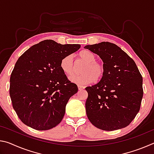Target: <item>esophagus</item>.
I'll list each match as a JSON object with an SVG mask.
<instances>
[{
	"instance_id": "1",
	"label": "esophagus",
	"mask_w": 154,
	"mask_h": 154,
	"mask_svg": "<svg viewBox=\"0 0 154 154\" xmlns=\"http://www.w3.org/2000/svg\"><path fill=\"white\" fill-rule=\"evenodd\" d=\"M85 88L84 86H82V85H78V89L79 90H82Z\"/></svg>"
}]
</instances>
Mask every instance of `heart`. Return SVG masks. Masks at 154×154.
I'll use <instances>...</instances> for the list:
<instances>
[{
  "mask_svg": "<svg viewBox=\"0 0 154 154\" xmlns=\"http://www.w3.org/2000/svg\"><path fill=\"white\" fill-rule=\"evenodd\" d=\"M80 58L85 62L82 69V74L70 77V81L78 85H87L96 80H100L105 73V66L103 62L96 60V56L92 51L83 50L79 54ZM60 68L67 76H71L75 72L73 56L69 54L62 58Z\"/></svg>",
  "mask_w": 154,
  "mask_h": 154,
  "instance_id": "1",
  "label": "heart"
}]
</instances>
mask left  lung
I'll list each match as a JSON object with an SVG mask.
<instances>
[{
    "instance_id": "1",
    "label": "left lung",
    "mask_w": 154,
    "mask_h": 154,
    "mask_svg": "<svg viewBox=\"0 0 154 154\" xmlns=\"http://www.w3.org/2000/svg\"><path fill=\"white\" fill-rule=\"evenodd\" d=\"M84 48L100 56L105 66L100 82L85 88L88 119L106 131L126 127L139 113L143 96V77L136 63L114 43L101 42Z\"/></svg>"
}]
</instances>
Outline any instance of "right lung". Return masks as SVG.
I'll return each instance as SVG.
<instances>
[{
  "label": "right lung",
  "mask_w": 154,
  "mask_h": 154,
  "mask_svg": "<svg viewBox=\"0 0 154 154\" xmlns=\"http://www.w3.org/2000/svg\"><path fill=\"white\" fill-rule=\"evenodd\" d=\"M80 47L45 40L18 58L10 77L9 94L18 118L26 126L46 130L60 123L68 101L78 91L62 71L60 61Z\"/></svg>",
  "instance_id": "right-lung-1"
}]
</instances>
